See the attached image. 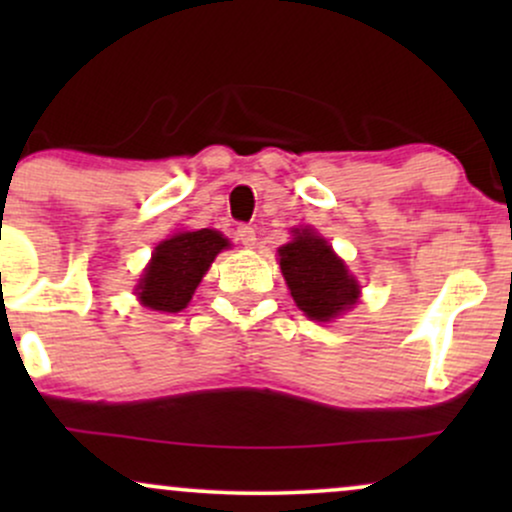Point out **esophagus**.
Wrapping results in <instances>:
<instances>
[{"label":"esophagus","instance_id":"1","mask_svg":"<svg viewBox=\"0 0 512 512\" xmlns=\"http://www.w3.org/2000/svg\"><path fill=\"white\" fill-rule=\"evenodd\" d=\"M236 238L240 240V243L245 245V248H252V245L257 243V236H255V228L252 226H238V231H236Z\"/></svg>","mask_w":512,"mask_h":512}]
</instances>
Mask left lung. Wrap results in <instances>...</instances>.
Masks as SVG:
<instances>
[{
	"label": "left lung",
	"mask_w": 512,
	"mask_h": 512,
	"mask_svg": "<svg viewBox=\"0 0 512 512\" xmlns=\"http://www.w3.org/2000/svg\"><path fill=\"white\" fill-rule=\"evenodd\" d=\"M291 233V243L279 248V264L298 308L317 322H330L354 308L361 286L332 245L313 228H293Z\"/></svg>",
	"instance_id": "8db88e82"
}]
</instances>
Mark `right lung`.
<instances>
[{"label":"right lung","instance_id":"add662e5","mask_svg":"<svg viewBox=\"0 0 512 512\" xmlns=\"http://www.w3.org/2000/svg\"><path fill=\"white\" fill-rule=\"evenodd\" d=\"M228 245V238L211 228L173 233L156 245L151 262L146 264L134 289L137 298L158 313H180L187 308L211 262Z\"/></svg>","mask_w":512,"mask_h":512}]
</instances>
